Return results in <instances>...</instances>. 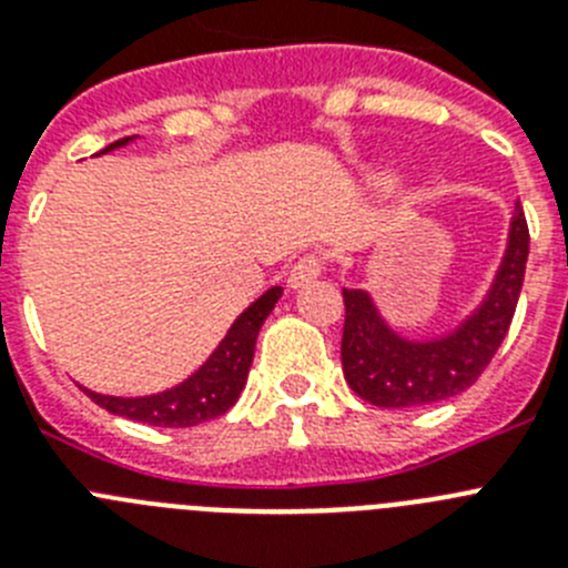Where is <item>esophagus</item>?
<instances>
[{
	"mask_svg": "<svg viewBox=\"0 0 568 568\" xmlns=\"http://www.w3.org/2000/svg\"><path fill=\"white\" fill-rule=\"evenodd\" d=\"M321 267H324V261H321V255L310 253L304 255V258H298L290 267V275H287V287L290 290H298L304 287V284H310V281H315L321 275Z\"/></svg>",
	"mask_w": 568,
	"mask_h": 568,
	"instance_id": "esophagus-1",
	"label": "esophagus"
}]
</instances>
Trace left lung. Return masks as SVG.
<instances>
[{
  "instance_id": "8db88e82",
  "label": "left lung",
  "mask_w": 568,
  "mask_h": 568,
  "mask_svg": "<svg viewBox=\"0 0 568 568\" xmlns=\"http://www.w3.org/2000/svg\"><path fill=\"white\" fill-rule=\"evenodd\" d=\"M526 258L529 227L518 202L511 213L504 261L486 298L453 333L426 341L395 333L366 290H344L341 364L346 384L353 386L355 395L386 409L438 404L469 389L509 333L524 287Z\"/></svg>"
}]
</instances>
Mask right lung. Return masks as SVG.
<instances>
[{
  "label": "right lung",
  "instance_id": "1",
  "mask_svg": "<svg viewBox=\"0 0 568 568\" xmlns=\"http://www.w3.org/2000/svg\"><path fill=\"white\" fill-rule=\"evenodd\" d=\"M133 142V135L119 139V142L108 144L102 153H110L115 148H124ZM281 287H270L267 293L255 298L239 318L233 321V327L222 338V344L215 346L213 355L195 369L190 378L182 384H175L173 389L155 395H142V398H115V395L93 393L84 389L93 404L122 418L139 420V424L150 426H195L204 420H213L224 415L230 406L239 400L241 389L247 384L250 364H253L255 338H258L261 324L267 321L273 307L278 304Z\"/></svg>",
  "mask_w": 568,
  "mask_h": 568
}]
</instances>
